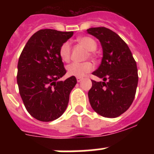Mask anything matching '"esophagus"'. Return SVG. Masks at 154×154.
Listing matches in <instances>:
<instances>
[{
    "label": "esophagus",
    "mask_w": 154,
    "mask_h": 154,
    "mask_svg": "<svg viewBox=\"0 0 154 154\" xmlns=\"http://www.w3.org/2000/svg\"><path fill=\"white\" fill-rule=\"evenodd\" d=\"M76 79H77V82H80L83 79V78H82V77H77V78H76Z\"/></svg>",
    "instance_id": "obj_1"
}]
</instances>
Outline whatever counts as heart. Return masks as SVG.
Wrapping results in <instances>:
<instances>
[{"label":"heart","instance_id":"b5f03b06","mask_svg":"<svg viewBox=\"0 0 154 154\" xmlns=\"http://www.w3.org/2000/svg\"><path fill=\"white\" fill-rule=\"evenodd\" d=\"M77 41L85 49L90 51V54H92V51H95L97 48L96 41L90 37H80ZM70 42H64L59 49V55L63 62H69L70 59ZM92 69H93V65L89 62H82V63L73 62L68 65L66 68L68 75L70 76H75V77H83L87 73L90 72Z\"/></svg>","mask_w":154,"mask_h":154}]
</instances>
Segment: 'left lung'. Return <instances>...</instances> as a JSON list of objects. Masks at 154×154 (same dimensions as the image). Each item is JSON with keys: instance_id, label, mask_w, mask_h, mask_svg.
<instances>
[{"instance_id": "8db88e82", "label": "left lung", "mask_w": 154, "mask_h": 154, "mask_svg": "<svg viewBox=\"0 0 154 154\" xmlns=\"http://www.w3.org/2000/svg\"><path fill=\"white\" fill-rule=\"evenodd\" d=\"M87 33L100 42L103 58L92 72L103 82L92 80L89 103L102 116L118 117L130 108L138 84L137 62L126 42L112 30L104 27L91 28Z\"/></svg>"}]
</instances>
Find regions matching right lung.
Here are the masks:
<instances>
[{"instance_id":"1","label":"right lung","mask_w":154,"mask_h":154,"mask_svg":"<svg viewBox=\"0 0 154 154\" xmlns=\"http://www.w3.org/2000/svg\"><path fill=\"white\" fill-rule=\"evenodd\" d=\"M72 31L42 29L34 34L22 50L17 63V82L22 101L31 116L42 122L58 119L68 106L75 76L66 73L59 49Z\"/></svg>"}]
</instances>
